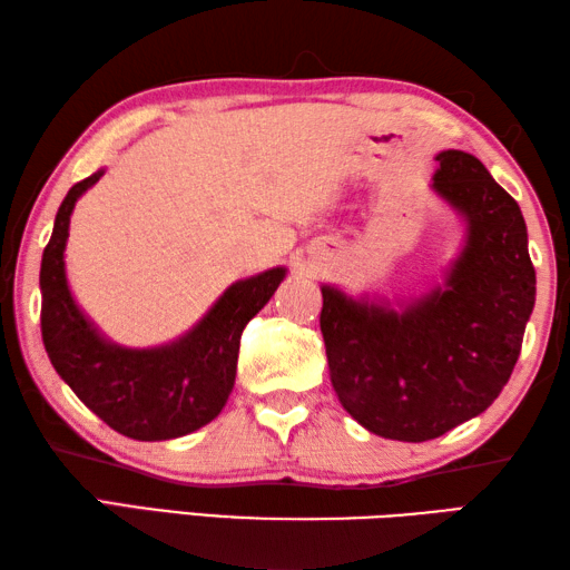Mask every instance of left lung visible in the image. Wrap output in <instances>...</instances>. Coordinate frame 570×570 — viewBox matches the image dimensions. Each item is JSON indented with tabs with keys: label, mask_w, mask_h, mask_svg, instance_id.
I'll return each mask as SVG.
<instances>
[{
	"label": "left lung",
	"mask_w": 570,
	"mask_h": 570,
	"mask_svg": "<svg viewBox=\"0 0 570 570\" xmlns=\"http://www.w3.org/2000/svg\"><path fill=\"white\" fill-rule=\"evenodd\" d=\"M430 190L462 220L440 282L417 294L352 296L322 284V334L342 407L374 435L424 442L485 412L510 380L535 306L528 228L465 150H442Z\"/></svg>",
	"instance_id": "left-lung-1"
}]
</instances>
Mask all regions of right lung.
<instances>
[{"label":"right lung","mask_w":570,"mask_h":570,"mask_svg":"<svg viewBox=\"0 0 570 570\" xmlns=\"http://www.w3.org/2000/svg\"><path fill=\"white\" fill-rule=\"evenodd\" d=\"M105 168L67 190L42 254V342L57 374L88 407L125 438L156 442L190 435L216 420L236 382L244 326L286 278V266L238 278L176 340L125 346L100 332L67 282L65 246L75 204Z\"/></svg>","instance_id":"right-lung-1"}]
</instances>
